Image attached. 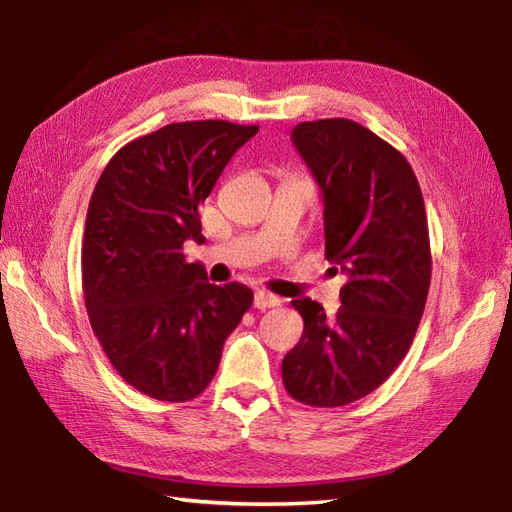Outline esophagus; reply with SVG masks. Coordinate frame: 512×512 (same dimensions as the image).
Wrapping results in <instances>:
<instances>
[{"instance_id": "34e87169", "label": "esophagus", "mask_w": 512, "mask_h": 512, "mask_svg": "<svg viewBox=\"0 0 512 512\" xmlns=\"http://www.w3.org/2000/svg\"><path fill=\"white\" fill-rule=\"evenodd\" d=\"M279 297H275V295H270V292H264V290H259V292H255V299H253V306L257 308V310H268V308H275V306H279Z\"/></svg>"}]
</instances>
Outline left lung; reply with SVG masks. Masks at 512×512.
Here are the masks:
<instances>
[{
	"label": "left lung",
	"mask_w": 512,
	"mask_h": 512,
	"mask_svg": "<svg viewBox=\"0 0 512 512\" xmlns=\"http://www.w3.org/2000/svg\"><path fill=\"white\" fill-rule=\"evenodd\" d=\"M292 143L321 189L325 257L347 281L332 319L317 301H292L303 334L281 376L303 405L343 407L383 385L416 336L431 284L427 213L407 158L367 127L299 123Z\"/></svg>",
	"instance_id": "obj_1"
}]
</instances>
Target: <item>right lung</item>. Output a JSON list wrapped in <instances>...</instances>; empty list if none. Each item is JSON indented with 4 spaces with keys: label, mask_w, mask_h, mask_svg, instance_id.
Segmentation results:
<instances>
[{
    "label": "right lung",
    "mask_w": 512,
    "mask_h": 512,
    "mask_svg": "<svg viewBox=\"0 0 512 512\" xmlns=\"http://www.w3.org/2000/svg\"><path fill=\"white\" fill-rule=\"evenodd\" d=\"M257 125L171 123L127 143L96 182L81 248L92 330L125 383L187 402L209 387L253 290L215 286L182 246L202 244L200 204Z\"/></svg>",
    "instance_id": "right-lung-1"
}]
</instances>
